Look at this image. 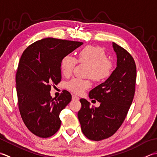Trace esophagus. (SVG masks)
<instances>
[{
    "label": "esophagus",
    "mask_w": 157,
    "mask_h": 157,
    "mask_svg": "<svg viewBox=\"0 0 157 157\" xmlns=\"http://www.w3.org/2000/svg\"><path fill=\"white\" fill-rule=\"evenodd\" d=\"M72 100H79V98L78 96H76V95H72Z\"/></svg>",
    "instance_id": "obj_1"
}]
</instances>
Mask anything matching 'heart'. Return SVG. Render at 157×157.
<instances>
[{
  "label": "heart",
  "instance_id": "b5f03b06",
  "mask_svg": "<svg viewBox=\"0 0 157 157\" xmlns=\"http://www.w3.org/2000/svg\"><path fill=\"white\" fill-rule=\"evenodd\" d=\"M77 62L89 65L87 75L97 82L107 80L113 71V61L107 58L106 53L100 47L88 45L82 48L78 53L77 60L70 55L63 56L60 62L62 74L66 77L71 76ZM91 85L90 79L73 78L66 82V87L69 91L79 95L87 90Z\"/></svg>",
  "mask_w": 157,
  "mask_h": 157
}]
</instances>
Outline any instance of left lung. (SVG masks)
Wrapping results in <instances>:
<instances>
[{
	"instance_id": "left-lung-1",
	"label": "left lung",
	"mask_w": 157,
	"mask_h": 157,
	"mask_svg": "<svg viewBox=\"0 0 157 157\" xmlns=\"http://www.w3.org/2000/svg\"><path fill=\"white\" fill-rule=\"evenodd\" d=\"M117 56V66L104 82L93 89L89 98L100 102L98 108L81 99L78 118L82 133L89 140L100 141L119 129L132 104L136 91L137 70L135 61L124 48L113 43Z\"/></svg>"
}]
</instances>
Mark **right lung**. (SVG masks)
<instances>
[{
	"mask_svg": "<svg viewBox=\"0 0 157 157\" xmlns=\"http://www.w3.org/2000/svg\"><path fill=\"white\" fill-rule=\"evenodd\" d=\"M82 44L47 38L31 44L22 53L15 76L18 107L25 126L36 136L52 137L59 129V114L72 95L63 90L56 100L51 97V87L62 79V57Z\"/></svg>",
	"mask_w": 157,
	"mask_h": 157,
	"instance_id": "right-lung-1",
	"label": "right lung"
}]
</instances>
